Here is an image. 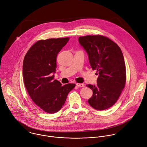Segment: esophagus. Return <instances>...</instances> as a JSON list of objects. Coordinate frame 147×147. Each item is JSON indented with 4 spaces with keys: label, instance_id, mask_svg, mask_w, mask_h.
Returning <instances> with one entry per match:
<instances>
[{
    "label": "esophagus",
    "instance_id": "obj_1",
    "mask_svg": "<svg viewBox=\"0 0 147 147\" xmlns=\"http://www.w3.org/2000/svg\"><path fill=\"white\" fill-rule=\"evenodd\" d=\"M76 86L77 87H84V84H82V83H76Z\"/></svg>",
    "mask_w": 147,
    "mask_h": 147
}]
</instances>
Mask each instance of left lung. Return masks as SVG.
<instances>
[{
    "label": "left lung",
    "mask_w": 147,
    "mask_h": 147,
    "mask_svg": "<svg viewBox=\"0 0 147 147\" xmlns=\"http://www.w3.org/2000/svg\"><path fill=\"white\" fill-rule=\"evenodd\" d=\"M78 40L88 54L92 68L98 74L96 85H86L93 92L88 102L97 110L108 109L118 100L126 83L122 50L116 43L101 35L80 36Z\"/></svg>",
    "instance_id": "obj_1"
}]
</instances>
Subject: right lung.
I'll return each mask as SVG.
<instances>
[{"label":"right lung","mask_w":147,"mask_h":147,"mask_svg":"<svg viewBox=\"0 0 147 147\" xmlns=\"http://www.w3.org/2000/svg\"><path fill=\"white\" fill-rule=\"evenodd\" d=\"M69 38L40 40L26 53L23 61L22 74L25 86L34 103L49 113L60 111L68 93L75 84L62 86L54 80L57 56Z\"/></svg>","instance_id":"obj_1"}]
</instances>
